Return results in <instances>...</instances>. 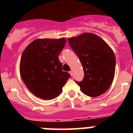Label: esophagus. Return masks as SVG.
Segmentation results:
<instances>
[{
	"instance_id": "esophagus-1",
	"label": "esophagus",
	"mask_w": 133,
	"mask_h": 133,
	"mask_svg": "<svg viewBox=\"0 0 133 133\" xmlns=\"http://www.w3.org/2000/svg\"><path fill=\"white\" fill-rule=\"evenodd\" d=\"M69 73H70V75H71V76H72V75H73V71H72V70H70V72H69Z\"/></svg>"
}]
</instances>
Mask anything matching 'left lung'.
<instances>
[{"mask_svg": "<svg viewBox=\"0 0 133 133\" xmlns=\"http://www.w3.org/2000/svg\"><path fill=\"white\" fill-rule=\"evenodd\" d=\"M84 70L83 81L77 84L84 95L97 97L107 92L113 81L116 58L113 50L101 37L84 32L68 38Z\"/></svg>", "mask_w": 133, "mask_h": 133, "instance_id": "8db88e82", "label": "left lung"}]
</instances>
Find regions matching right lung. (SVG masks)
I'll return each mask as SVG.
<instances>
[{
	"mask_svg": "<svg viewBox=\"0 0 133 133\" xmlns=\"http://www.w3.org/2000/svg\"><path fill=\"white\" fill-rule=\"evenodd\" d=\"M66 43L64 38H38L27 46L20 61V75L35 96L44 100L57 97L70 77L62 70L58 55Z\"/></svg>",
	"mask_w": 133,
	"mask_h": 133,
	"instance_id": "obj_1",
	"label": "right lung"
}]
</instances>
